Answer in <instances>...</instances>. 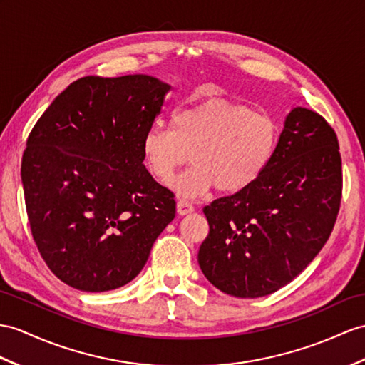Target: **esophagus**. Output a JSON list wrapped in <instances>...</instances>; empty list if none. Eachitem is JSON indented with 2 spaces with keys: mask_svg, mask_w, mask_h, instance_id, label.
<instances>
[{
  "mask_svg": "<svg viewBox=\"0 0 365 365\" xmlns=\"http://www.w3.org/2000/svg\"><path fill=\"white\" fill-rule=\"evenodd\" d=\"M176 210L180 215H189V213H192L195 210L193 204L189 202L187 200H180L176 202Z\"/></svg>",
  "mask_w": 365,
  "mask_h": 365,
  "instance_id": "34e87169",
  "label": "esophagus"
}]
</instances>
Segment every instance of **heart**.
<instances>
[{"mask_svg":"<svg viewBox=\"0 0 365 365\" xmlns=\"http://www.w3.org/2000/svg\"><path fill=\"white\" fill-rule=\"evenodd\" d=\"M277 142L271 115L234 101L209 99L175 110L172 128L150 125L140 152L148 172L163 182L190 152L193 164L170 185L180 197L198 198L215 187L226 193L250 187L269 165Z\"/></svg>","mask_w":365,"mask_h":365,"instance_id":"obj_1","label":"heart"}]
</instances>
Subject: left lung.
<instances>
[{"label": "left lung", "mask_w": 365, "mask_h": 365, "mask_svg": "<svg viewBox=\"0 0 365 365\" xmlns=\"http://www.w3.org/2000/svg\"><path fill=\"white\" fill-rule=\"evenodd\" d=\"M341 197L342 163L334 130L317 113L292 108L259 180L202 209L209 223L198 252L202 274L229 296L272 294L322 250Z\"/></svg>", "instance_id": "left-lung-1"}]
</instances>
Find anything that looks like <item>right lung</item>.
<instances>
[{
    "mask_svg": "<svg viewBox=\"0 0 365 365\" xmlns=\"http://www.w3.org/2000/svg\"><path fill=\"white\" fill-rule=\"evenodd\" d=\"M170 88L145 74L82 77L32 128L21 163L26 210L43 260L66 285H127L175 218V195L140 152Z\"/></svg>",
    "mask_w": 365,
    "mask_h": 365,
    "instance_id": "1",
    "label": "right lung"
}]
</instances>
